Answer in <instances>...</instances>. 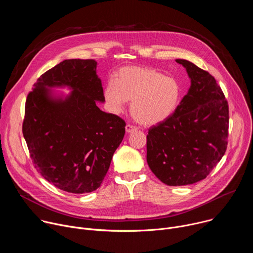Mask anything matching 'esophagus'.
I'll return each instance as SVG.
<instances>
[{
	"instance_id": "esophagus-1",
	"label": "esophagus",
	"mask_w": 253,
	"mask_h": 253,
	"mask_svg": "<svg viewBox=\"0 0 253 253\" xmlns=\"http://www.w3.org/2000/svg\"><path fill=\"white\" fill-rule=\"evenodd\" d=\"M125 129H126V132H127V133H131V132H134V131L137 130V128H136L135 126L130 125V124H127L126 127H125Z\"/></svg>"
}]
</instances>
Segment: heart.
<instances>
[{
    "instance_id": "heart-1",
    "label": "heart",
    "mask_w": 253,
    "mask_h": 253,
    "mask_svg": "<svg viewBox=\"0 0 253 253\" xmlns=\"http://www.w3.org/2000/svg\"><path fill=\"white\" fill-rule=\"evenodd\" d=\"M104 98L112 113H120L128 101L133 118L144 126H154L169 118L181 98L179 83L147 67H125L116 81L105 86Z\"/></svg>"
}]
</instances>
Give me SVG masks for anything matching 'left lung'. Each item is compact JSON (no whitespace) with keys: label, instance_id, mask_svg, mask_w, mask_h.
I'll list each match as a JSON object with an SVG mask.
<instances>
[{"label":"left lung","instance_id":"8db88e82","mask_svg":"<svg viewBox=\"0 0 253 253\" xmlns=\"http://www.w3.org/2000/svg\"><path fill=\"white\" fill-rule=\"evenodd\" d=\"M191 80L175 112L149 129L147 163L169 186L196 183L217 165L227 148L229 111L221 88L207 71L177 59Z\"/></svg>","mask_w":253,"mask_h":253}]
</instances>
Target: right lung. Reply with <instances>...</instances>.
Returning a JSON list of instances; mask_svg holds the SVG:
<instances>
[{
	"instance_id": "add662e5",
	"label": "right lung",
	"mask_w": 253,
	"mask_h": 253,
	"mask_svg": "<svg viewBox=\"0 0 253 253\" xmlns=\"http://www.w3.org/2000/svg\"><path fill=\"white\" fill-rule=\"evenodd\" d=\"M96 68L95 60H65L41 75L26 100L23 135L33 164L70 193L100 187L125 134V121L96 105L105 101ZM63 86L72 92L50 90Z\"/></svg>"
}]
</instances>
